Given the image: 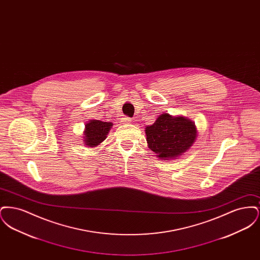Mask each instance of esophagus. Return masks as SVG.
<instances>
[{
	"instance_id": "1",
	"label": "esophagus",
	"mask_w": 260,
	"mask_h": 260,
	"mask_svg": "<svg viewBox=\"0 0 260 260\" xmlns=\"http://www.w3.org/2000/svg\"><path fill=\"white\" fill-rule=\"evenodd\" d=\"M131 122H132V119L128 118V117H124V118L122 119V123H124V124H125V123H131Z\"/></svg>"
}]
</instances>
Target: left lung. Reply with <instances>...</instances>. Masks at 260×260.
Returning a JSON list of instances; mask_svg holds the SVG:
<instances>
[{"instance_id":"8db88e82","label":"left lung","mask_w":260,"mask_h":260,"mask_svg":"<svg viewBox=\"0 0 260 260\" xmlns=\"http://www.w3.org/2000/svg\"><path fill=\"white\" fill-rule=\"evenodd\" d=\"M149 148L161 159H173L194 143L197 131L192 121L183 118H173L161 114L152 125L146 126Z\"/></svg>"}]
</instances>
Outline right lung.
Masks as SVG:
<instances>
[{
	"mask_svg": "<svg viewBox=\"0 0 260 260\" xmlns=\"http://www.w3.org/2000/svg\"><path fill=\"white\" fill-rule=\"evenodd\" d=\"M113 124L107 122H101L99 120H92L86 124L85 131V144L90 147H94L100 144L107 137Z\"/></svg>",
	"mask_w": 260,
	"mask_h": 260,
	"instance_id": "add662e5",
	"label": "right lung"
}]
</instances>
